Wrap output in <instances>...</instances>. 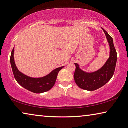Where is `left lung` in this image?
<instances>
[{"label":"left lung","mask_w":128,"mask_h":128,"mask_svg":"<svg viewBox=\"0 0 128 128\" xmlns=\"http://www.w3.org/2000/svg\"><path fill=\"white\" fill-rule=\"evenodd\" d=\"M105 34L110 46V56L102 68L96 71L87 72L80 68L79 65L75 63L76 70L74 74L75 83L80 88L87 91H94L104 86L112 79L115 70L117 54L114 46L113 40L106 30Z\"/></svg>","instance_id":"1"}]
</instances>
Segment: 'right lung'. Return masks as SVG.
Listing matches in <instances>:
<instances>
[{
    "instance_id": "1",
    "label": "right lung",
    "mask_w": 128,
    "mask_h": 128,
    "mask_svg": "<svg viewBox=\"0 0 128 128\" xmlns=\"http://www.w3.org/2000/svg\"><path fill=\"white\" fill-rule=\"evenodd\" d=\"M14 48L11 52L10 62L15 79L17 82L28 90L37 94L43 93L50 90L54 86L58 73L64 66L54 70L44 77L36 78L24 75L17 68L14 60Z\"/></svg>"
}]
</instances>
